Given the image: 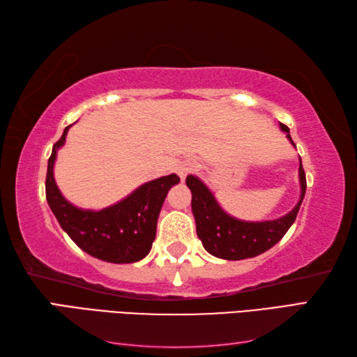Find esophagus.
Instances as JSON below:
<instances>
[{
  "label": "esophagus",
  "mask_w": 357,
  "mask_h": 357,
  "mask_svg": "<svg viewBox=\"0 0 357 357\" xmlns=\"http://www.w3.org/2000/svg\"><path fill=\"white\" fill-rule=\"evenodd\" d=\"M192 170H193V165H192V164H187V162L179 164V165L176 167V173H178V176L181 178V181H184L187 174L190 173Z\"/></svg>",
  "instance_id": "1"
}]
</instances>
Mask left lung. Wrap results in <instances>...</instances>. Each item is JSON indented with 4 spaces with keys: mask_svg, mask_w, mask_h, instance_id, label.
Segmentation results:
<instances>
[{
    "mask_svg": "<svg viewBox=\"0 0 357 357\" xmlns=\"http://www.w3.org/2000/svg\"><path fill=\"white\" fill-rule=\"evenodd\" d=\"M288 141L293 146L290 128L285 124H279ZM296 147V146H294ZM187 187L192 192V211L196 222V233L201 239L204 248L210 255L219 259L241 261L247 257H255L267 252L273 245L284 238V234L293 225L301 204L304 201L307 190L305 172L299 158V184L301 196L296 206L287 215L271 221H242L230 216L219 206L215 195L202 183L199 178L188 174L185 179Z\"/></svg>",
    "mask_w": 357,
    "mask_h": 357,
    "instance_id": "8db88e82",
    "label": "left lung"
}]
</instances>
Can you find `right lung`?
Returning <instances> with one entry per match:
<instances>
[{
  "mask_svg": "<svg viewBox=\"0 0 357 357\" xmlns=\"http://www.w3.org/2000/svg\"><path fill=\"white\" fill-rule=\"evenodd\" d=\"M53 146L45 176V198L52 213L70 239L90 256L112 264H132L144 259L156 236L158 216L167 193L179 183L169 174L139 185L124 199L102 210H84L67 201L55 183L58 150L64 146L69 128Z\"/></svg>",
  "mask_w": 357,
  "mask_h": 357,
  "instance_id": "add662e5",
  "label": "right lung"
}]
</instances>
